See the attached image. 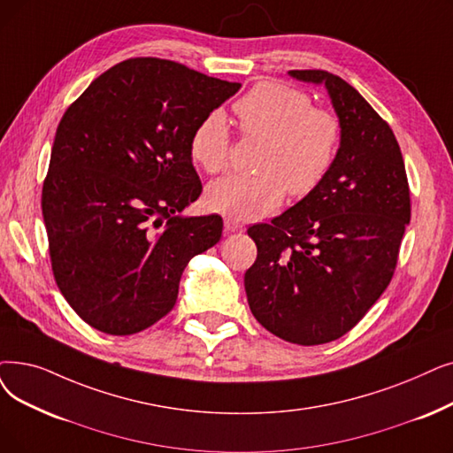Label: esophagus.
<instances>
[{"instance_id":"obj_1","label":"esophagus","mask_w":453,"mask_h":453,"mask_svg":"<svg viewBox=\"0 0 453 453\" xmlns=\"http://www.w3.org/2000/svg\"><path fill=\"white\" fill-rule=\"evenodd\" d=\"M244 229V226L241 224V222H237V220H233V219H226L224 220V231L229 234V233H241Z\"/></svg>"}]
</instances>
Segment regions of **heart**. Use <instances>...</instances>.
I'll return each mask as SVG.
<instances>
[{
  "mask_svg": "<svg viewBox=\"0 0 453 453\" xmlns=\"http://www.w3.org/2000/svg\"><path fill=\"white\" fill-rule=\"evenodd\" d=\"M246 133L266 139L259 175L229 173L209 185V209L237 220H255L278 209L285 190L307 196L317 190L337 159L341 124L309 96L280 83L253 87L234 104ZM231 136L226 116L209 112L190 134V155L205 172L227 166Z\"/></svg>",
  "mask_w": 453,
  "mask_h": 453,
  "instance_id": "b5f03b06",
  "label": "heart"
}]
</instances>
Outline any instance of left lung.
<instances>
[{
    "label": "left lung",
    "instance_id": "left-lung-1",
    "mask_svg": "<svg viewBox=\"0 0 453 453\" xmlns=\"http://www.w3.org/2000/svg\"><path fill=\"white\" fill-rule=\"evenodd\" d=\"M288 75L327 90L341 144L317 190L248 229L257 259L244 288L265 329L314 346L342 337L390 283L411 200L396 136L365 97L324 70Z\"/></svg>",
    "mask_w": 453,
    "mask_h": 453
}]
</instances>
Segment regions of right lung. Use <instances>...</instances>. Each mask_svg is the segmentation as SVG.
<instances>
[{"mask_svg":"<svg viewBox=\"0 0 453 453\" xmlns=\"http://www.w3.org/2000/svg\"><path fill=\"white\" fill-rule=\"evenodd\" d=\"M239 88L165 58H129L65 112L42 214L55 281L94 329L133 335L161 320L188 261L220 241L219 214H183L202 194L188 142Z\"/></svg>","mask_w":453,"mask_h":453,"instance_id":"right-lung-1","label":"right lung"}]
</instances>
